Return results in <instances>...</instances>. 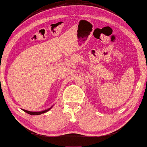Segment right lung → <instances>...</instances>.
Returning a JSON list of instances; mask_svg holds the SVG:
<instances>
[{
	"label": "right lung",
	"instance_id": "obj_1",
	"mask_svg": "<svg viewBox=\"0 0 147 147\" xmlns=\"http://www.w3.org/2000/svg\"><path fill=\"white\" fill-rule=\"evenodd\" d=\"M52 108V107H51V108H49L47 109V110H45V111H40V112H31V111H26V110H24V109H22V111H24V112L28 113V114L29 115H41L42 114V113H45L47 112V111H49L50 109Z\"/></svg>",
	"mask_w": 147,
	"mask_h": 147
}]
</instances>
